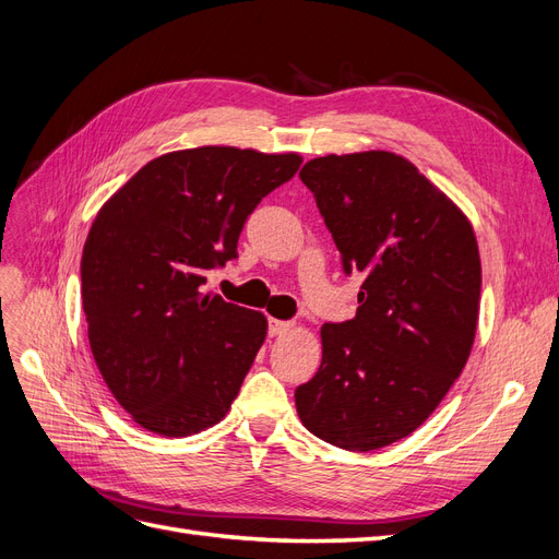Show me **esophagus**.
<instances>
[{"label": "esophagus", "instance_id": "obj_1", "mask_svg": "<svg viewBox=\"0 0 559 559\" xmlns=\"http://www.w3.org/2000/svg\"><path fill=\"white\" fill-rule=\"evenodd\" d=\"M292 329H294L292 321H280V319H271V321H267V333H271L273 337L286 335Z\"/></svg>", "mask_w": 559, "mask_h": 559}]
</instances>
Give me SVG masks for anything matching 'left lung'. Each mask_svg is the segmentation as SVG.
Instances as JSON below:
<instances>
[{
    "instance_id": "8db88e82",
    "label": "left lung",
    "mask_w": 559,
    "mask_h": 559,
    "mask_svg": "<svg viewBox=\"0 0 559 559\" xmlns=\"http://www.w3.org/2000/svg\"><path fill=\"white\" fill-rule=\"evenodd\" d=\"M300 180L342 254L362 275L356 317L321 325L319 372L296 389L302 426L344 451L412 435L469 358L480 259L469 219L386 150L310 159Z\"/></svg>"
}]
</instances>
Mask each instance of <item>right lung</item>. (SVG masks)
<instances>
[{"mask_svg": "<svg viewBox=\"0 0 559 559\" xmlns=\"http://www.w3.org/2000/svg\"><path fill=\"white\" fill-rule=\"evenodd\" d=\"M300 164L228 145L168 152L96 213L81 261L90 349L141 428L189 437L230 409L267 319L205 294V271L238 257L247 217Z\"/></svg>", "mask_w": 559, "mask_h": 559, "instance_id": "add662e5", "label": "right lung"}]
</instances>
